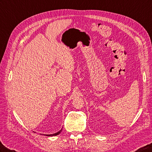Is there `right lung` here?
<instances>
[{"label":"right lung","mask_w":152,"mask_h":152,"mask_svg":"<svg viewBox=\"0 0 152 152\" xmlns=\"http://www.w3.org/2000/svg\"><path fill=\"white\" fill-rule=\"evenodd\" d=\"M62 132V129H61L60 131L59 132H57V133H55V134H50V135H46V136H55V135H58L59 134H60V133Z\"/></svg>","instance_id":"obj_1"}]
</instances>
